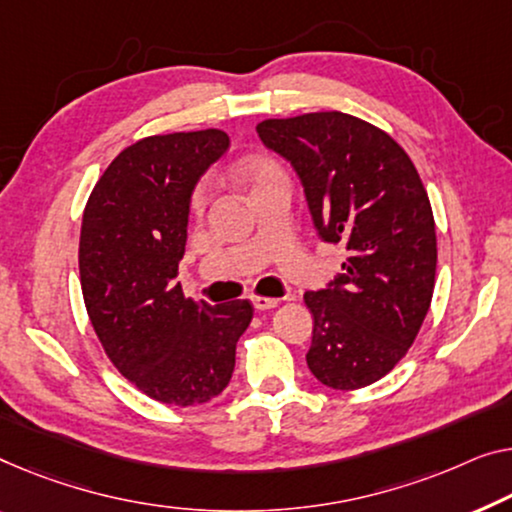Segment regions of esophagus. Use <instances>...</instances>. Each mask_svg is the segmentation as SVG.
<instances>
[{
  "label": "esophagus",
  "mask_w": 512,
  "mask_h": 512,
  "mask_svg": "<svg viewBox=\"0 0 512 512\" xmlns=\"http://www.w3.org/2000/svg\"><path fill=\"white\" fill-rule=\"evenodd\" d=\"M250 301H253L257 310H271V308H276V305H280L282 299H269V296L253 294V296H250Z\"/></svg>",
  "instance_id": "1"
}]
</instances>
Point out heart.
Here are the masks:
<instances>
[{"label":"heart","mask_w":512,"mask_h":512,"mask_svg":"<svg viewBox=\"0 0 512 512\" xmlns=\"http://www.w3.org/2000/svg\"><path fill=\"white\" fill-rule=\"evenodd\" d=\"M239 179L243 181V186L250 190V195L255 190L269 186V183L276 181H285V170L278 160H273L271 156H253L248 160H243L239 165ZM209 202V186L207 183H200L193 193H190V211L193 213H202L204 207Z\"/></svg>","instance_id":"1"}]
</instances>
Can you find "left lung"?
Returning a JSON list of instances; mask_svg holds the SVG:
<instances>
[{
	"label": "left lung",
	"mask_w": 512,
	"mask_h": 512,
	"mask_svg": "<svg viewBox=\"0 0 512 512\" xmlns=\"http://www.w3.org/2000/svg\"><path fill=\"white\" fill-rule=\"evenodd\" d=\"M257 133L294 165L319 236L347 250L345 273L303 294L315 319L308 368L338 391L375 384L432 303L437 234L423 181L391 135L352 114L264 119Z\"/></svg>",
	"instance_id": "8db88e82"
}]
</instances>
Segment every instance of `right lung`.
I'll return each instance as SVG.
<instances>
[{"label": "right lung", "mask_w": 512, "mask_h": 512, "mask_svg": "<svg viewBox=\"0 0 512 512\" xmlns=\"http://www.w3.org/2000/svg\"><path fill=\"white\" fill-rule=\"evenodd\" d=\"M218 128L142 137L91 190L80 230V285L91 326L121 375L149 398L193 407L230 384L248 299L209 305L174 282L190 193L225 154Z\"/></svg>", "instance_id": "right-lung-1"}]
</instances>
